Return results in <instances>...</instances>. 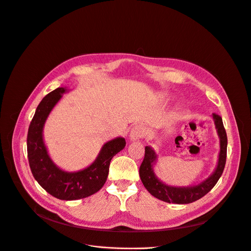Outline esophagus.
Listing matches in <instances>:
<instances>
[{
    "label": "esophagus",
    "mask_w": 251,
    "mask_h": 251,
    "mask_svg": "<svg viewBox=\"0 0 251 251\" xmlns=\"http://www.w3.org/2000/svg\"><path fill=\"white\" fill-rule=\"evenodd\" d=\"M145 137V127L142 125H136L131 128L129 138L131 141H137Z\"/></svg>",
    "instance_id": "esophagus-1"
}]
</instances>
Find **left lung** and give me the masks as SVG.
Masks as SVG:
<instances>
[{"label":"left lung","mask_w":251,"mask_h":251,"mask_svg":"<svg viewBox=\"0 0 251 251\" xmlns=\"http://www.w3.org/2000/svg\"><path fill=\"white\" fill-rule=\"evenodd\" d=\"M215 126L220 137V154L219 161L215 172L203 182L189 187H174L162 183L155 176L153 171V163L156 160V154L150 147H145V157L140 166L141 180L149 193L160 201L172 203H190L194 202L203 196L216 185L222 175L227 157V134L223 125L222 117L217 113H213Z\"/></svg>","instance_id":"left-lung-1"}]
</instances>
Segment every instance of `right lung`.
<instances>
[{"label": "right lung", "instance_id": "add662e5", "mask_svg": "<svg viewBox=\"0 0 251 251\" xmlns=\"http://www.w3.org/2000/svg\"><path fill=\"white\" fill-rule=\"evenodd\" d=\"M65 88H56L38 104L28 128L27 156L31 172L39 185L52 197L64 201H75L90 197L104 185L112 157L126 146L124 138L107 142L93 163L78 172H66L50 160L42 140V128L48 116L65 93Z\"/></svg>", "mask_w": 251, "mask_h": 251}]
</instances>
